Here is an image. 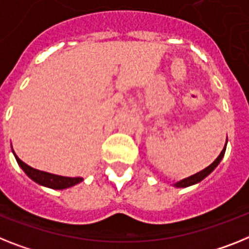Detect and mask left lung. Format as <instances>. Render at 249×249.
<instances>
[{
	"mask_svg": "<svg viewBox=\"0 0 249 249\" xmlns=\"http://www.w3.org/2000/svg\"><path fill=\"white\" fill-rule=\"evenodd\" d=\"M227 143H228V139H227ZM227 143H225L224 148H223V150H221V153L219 154L218 158L213 162L210 166H208L206 168H204L202 171H200V172L195 173V175H192V176L190 177H186V178L183 179H179V181H177V182L173 183V186L175 187H189V186H192V185H196V183L201 182L202 179L206 178V177L210 175V173L213 172V171L218 167V164L220 163V160H223V157H224V153H225V149H227Z\"/></svg>",
	"mask_w": 249,
	"mask_h": 249,
	"instance_id": "8db88e82",
	"label": "left lung"
}]
</instances>
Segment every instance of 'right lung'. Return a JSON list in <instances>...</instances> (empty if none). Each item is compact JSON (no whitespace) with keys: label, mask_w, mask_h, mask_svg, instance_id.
I'll return each instance as SVG.
<instances>
[{"label":"right lung","mask_w":249,"mask_h":249,"mask_svg":"<svg viewBox=\"0 0 249 249\" xmlns=\"http://www.w3.org/2000/svg\"><path fill=\"white\" fill-rule=\"evenodd\" d=\"M12 153H14L15 158L18 160V166L22 168V171H24L33 181H35V182L39 183V185L41 186H45V187H49V189L54 190H64L68 189V187H72V186L77 185V183L82 182L83 181L82 177L59 176V175H54V173L35 170V168L30 167L29 164L25 163V162H22V160L15 154L14 149H12Z\"/></svg>","instance_id":"1"}]
</instances>
